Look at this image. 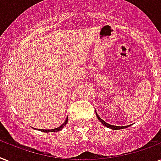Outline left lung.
<instances>
[{
  "instance_id": "1",
  "label": "left lung",
  "mask_w": 161,
  "mask_h": 161,
  "mask_svg": "<svg viewBox=\"0 0 161 161\" xmlns=\"http://www.w3.org/2000/svg\"><path fill=\"white\" fill-rule=\"evenodd\" d=\"M96 115H97V118H98V119H99V121H100V122H102V124H103V125H105L106 127L110 128V129H112V130H120V129H125V128L129 127V126H122V127H119V126H114V125H109V124H108V123L104 122V121H103V120L102 119H101V118L99 117V116H98V114H97V113H96Z\"/></svg>"
}]
</instances>
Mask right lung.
Here are the masks:
<instances>
[{
	"label": "right lung",
	"instance_id": "1",
	"mask_svg": "<svg viewBox=\"0 0 161 161\" xmlns=\"http://www.w3.org/2000/svg\"><path fill=\"white\" fill-rule=\"evenodd\" d=\"M68 119L67 118L65 120V122L63 123V125H61L60 127H58V128H56V129H53V130H41L42 132H45V133H48V132H57V131H60L61 130H63V128L66 125H67V123H68Z\"/></svg>",
	"mask_w": 161,
	"mask_h": 161
}]
</instances>
